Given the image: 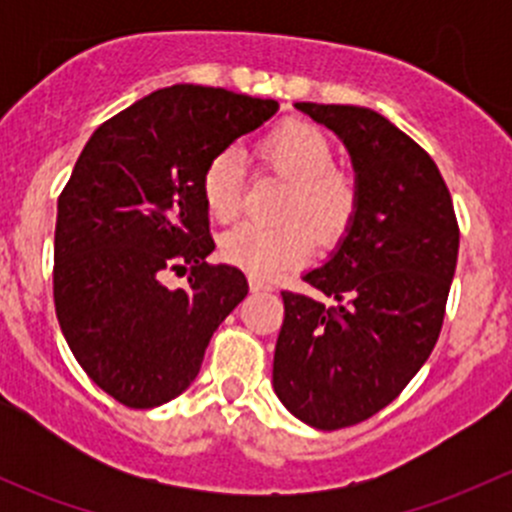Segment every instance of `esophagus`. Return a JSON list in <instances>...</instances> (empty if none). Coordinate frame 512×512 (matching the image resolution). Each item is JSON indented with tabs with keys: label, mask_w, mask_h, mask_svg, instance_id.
Returning <instances> with one entry per match:
<instances>
[{
	"label": "esophagus",
	"mask_w": 512,
	"mask_h": 512,
	"mask_svg": "<svg viewBox=\"0 0 512 512\" xmlns=\"http://www.w3.org/2000/svg\"><path fill=\"white\" fill-rule=\"evenodd\" d=\"M250 289L252 292H272L270 282L260 280V277H250Z\"/></svg>",
	"instance_id": "34e87169"
}]
</instances>
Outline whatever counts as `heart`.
<instances>
[{
	"label": "heart",
	"mask_w": 512,
	"mask_h": 512,
	"mask_svg": "<svg viewBox=\"0 0 512 512\" xmlns=\"http://www.w3.org/2000/svg\"><path fill=\"white\" fill-rule=\"evenodd\" d=\"M262 158L292 183L282 208V225H237L225 232L220 252L230 265L257 277H277L304 265L314 255L318 237L334 245L349 230L359 208V190L352 175L334 168V148L317 126L287 121L260 146ZM208 213L230 223L242 208L240 168L232 153H218L200 180Z\"/></svg>",
	"instance_id": "1"
}]
</instances>
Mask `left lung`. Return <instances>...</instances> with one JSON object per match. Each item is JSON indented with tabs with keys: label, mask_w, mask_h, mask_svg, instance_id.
<instances>
[{
	"label": "left lung",
	"mask_w": 512,
	"mask_h": 512,
	"mask_svg": "<svg viewBox=\"0 0 512 512\" xmlns=\"http://www.w3.org/2000/svg\"><path fill=\"white\" fill-rule=\"evenodd\" d=\"M294 108L344 143L359 208L332 255L302 275L337 307L282 292L272 386L299 421L337 431L389 406L431 356L458 225L436 163L389 118L361 106Z\"/></svg>",
	"instance_id": "obj_1"
}]
</instances>
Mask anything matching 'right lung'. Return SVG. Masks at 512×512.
<instances>
[{"instance_id":"obj_1","label":"right lung","mask_w":512,"mask_h":512,"mask_svg":"<svg viewBox=\"0 0 512 512\" xmlns=\"http://www.w3.org/2000/svg\"><path fill=\"white\" fill-rule=\"evenodd\" d=\"M280 103L208 86L153 91L98 126L59 198L54 304L98 389L156 409L198 376L205 349L247 297L232 265H208L205 165ZM170 271L189 287L170 290Z\"/></svg>"}]
</instances>
